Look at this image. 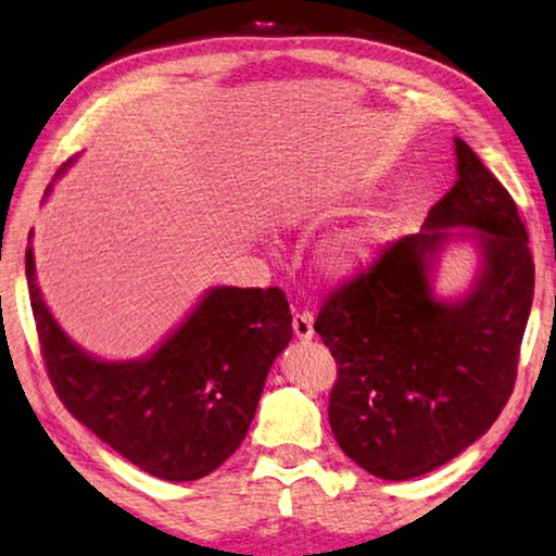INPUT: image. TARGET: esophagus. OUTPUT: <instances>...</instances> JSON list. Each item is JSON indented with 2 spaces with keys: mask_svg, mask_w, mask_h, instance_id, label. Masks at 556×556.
<instances>
[{
  "mask_svg": "<svg viewBox=\"0 0 556 556\" xmlns=\"http://www.w3.org/2000/svg\"><path fill=\"white\" fill-rule=\"evenodd\" d=\"M293 332L298 340H311L313 338V313L301 311L293 315Z\"/></svg>",
  "mask_w": 556,
  "mask_h": 556,
  "instance_id": "1",
  "label": "esophagus"
}]
</instances>
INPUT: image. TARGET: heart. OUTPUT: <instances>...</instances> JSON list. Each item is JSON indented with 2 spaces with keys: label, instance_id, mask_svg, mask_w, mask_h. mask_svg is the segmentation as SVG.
I'll return each instance as SVG.
<instances>
[{
  "label": "heart",
  "instance_id": "1",
  "mask_svg": "<svg viewBox=\"0 0 556 556\" xmlns=\"http://www.w3.org/2000/svg\"><path fill=\"white\" fill-rule=\"evenodd\" d=\"M375 243H378V233L375 228H355L350 233L340 236L328 251V268L338 276H348V273L361 270L365 263H370L375 253Z\"/></svg>",
  "mask_w": 556,
  "mask_h": 556
}]
</instances>
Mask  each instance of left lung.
<instances>
[{"mask_svg":"<svg viewBox=\"0 0 556 556\" xmlns=\"http://www.w3.org/2000/svg\"><path fill=\"white\" fill-rule=\"evenodd\" d=\"M457 184L420 233L388 243L330 290L315 332L336 357L328 420L340 450L382 480L450 463L490 430L515 390L534 295L527 228L509 191L463 139ZM481 230L485 268L465 302L429 293L426 258L447 227Z\"/></svg>","mask_w":556,"mask_h":556,"instance_id":"obj_1","label":"left lung"}]
</instances>
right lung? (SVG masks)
Wrapping results in <instances>:
<instances>
[{"mask_svg":"<svg viewBox=\"0 0 556 556\" xmlns=\"http://www.w3.org/2000/svg\"><path fill=\"white\" fill-rule=\"evenodd\" d=\"M27 286L56 397L118 455L168 482L201 480L233 455L270 365L293 336L280 288H216L147 361L101 363L51 318L31 245Z\"/></svg>","mask_w":556,"mask_h":556,"instance_id":"right-lung-1","label":"right lung"}]
</instances>
